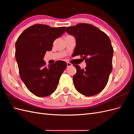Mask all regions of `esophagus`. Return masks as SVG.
Here are the masks:
<instances>
[{
  "label": "esophagus",
  "mask_w": 134,
  "mask_h": 134,
  "mask_svg": "<svg viewBox=\"0 0 134 134\" xmlns=\"http://www.w3.org/2000/svg\"><path fill=\"white\" fill-rule=\"evenodd\" d=\"M72 66V64L70 63H67V67H70Z\"/></svg>",
  "instance_id": "34e87169"
}]
</instances>
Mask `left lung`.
Returning <instances> with one entry per match:
<instances>
[{"instance_id":"8db88e82","label":"left lung","mask_w":134,"mask_h":134,"mask_svg":"<svg viewBox=\"0 0 134 134\" xmlns=\"http://www.w3.org/2000/svg\"><path fill=\"white\" fill-rule=\"evenodd\" d=\"M66 31L76 39L72 55H80L87 66L81 69L78 65L73 82L76 91L86 96L98 94L106 87L112 70L113 49L108 36L90 24L79 23L68 27Z\"/></svg>"}]
</instances>
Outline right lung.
I'll use <instances>...</instances> for the list:
<instances>
[{"mask_svg":"<svg viewBox=\"0 0 134 134\" xmlns=\"http://www.w3.org/2000/svg\"><path fill=\"white\" fill-rule=\"evenodd\" d=\"M65 31V27L36 24L24 31L15 42L20 77L28 90L38 97H46L55 92L67 66L64 61H56L46 66L43 60L46 51L52 50L54 41Z\"/></svg>","mask_w":134,"mask_h":134,"instance_id":"add662e5","label":"right lung"}]
</instances>
